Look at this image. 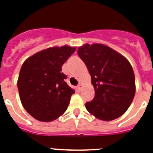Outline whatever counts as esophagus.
<instances>
[{"instance_id":"obj_1","label":"esophagus","mask_w":153,"mask_h":153,"mask_svg":"<svg viewBox=\"0 0 153 153\" xmlns=\"http://www.w3.org/2000/svg\"><path fill=\"white\" fill-rule=\"evenodd\" d=\"M77 88H78V89H79V90H81V89H82V84H79V85H78V86H77Z\"/></svg>"}]
</instances>
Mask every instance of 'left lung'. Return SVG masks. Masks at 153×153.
Here are the masks:
<instances>
[{
  "mask_svg": "<svg viewBox=\"0 0 153 153\" xmlns=\"http://www.w3.org/2000/svg\"><path fill=\"white\" fill-rule=\"evenodd\" d=\"M78 55L91 75L95 96L85 103L89 113L99 120L111 121L126 112L135 95V77L127 59L101 44H85Z\"/></svg>",
  "mask_w": 153,
  "mask_h": 153,
  "instance_id": "obj_1",
  "label": "left lung"
}]
</instances>
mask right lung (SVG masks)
<instances>
[{
	"instance_id": "add662e5",
	"label": "right lung",
	"mask_w": 153,
	"mask_h": 153,
	"mask_svg": "<svg viewBox=\"0 0 153 153\" xmlns=\"http://www.w3.org/2000/svg\"><path fill=\"white\" fill-rule=\"evenodd\" d=\"M75 51L64 45L40 51L25 60L18 90L25 110L35 120L51 122L63 115L74 94L65 82L62 66Z\"/></svg>"
}]
</instances>
